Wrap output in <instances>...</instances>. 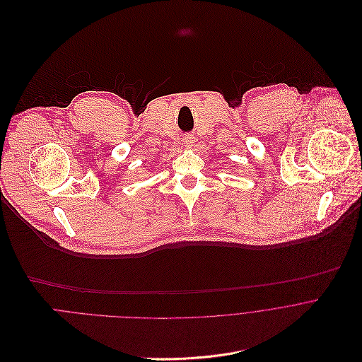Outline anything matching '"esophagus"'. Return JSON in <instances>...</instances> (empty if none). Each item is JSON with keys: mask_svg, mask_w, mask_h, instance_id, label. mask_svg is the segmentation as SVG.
Wrapping results in <instances>:
<instances>
[{"mask_svg": "<svg viewBox=\"0 0 362 362\" xmlns=\"http://www.w3.org/2000/svg\"><path fill=\"white\" fill-rule=\"evenodd\" d=\"M182 144H184V146H187V147H191L192 144H194V136L192 135H184L182 136Z\"/></svg>", "mask_w": 362, "mask_h": 362, "instance_id": "1", "label": "esophagus"}]
</instances>
